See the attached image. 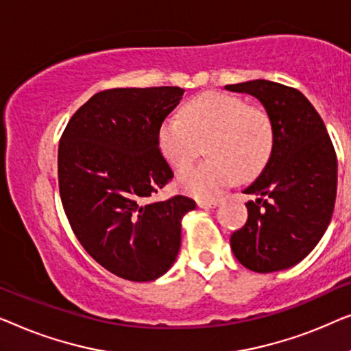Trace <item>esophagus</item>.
I'll return each mask as SVG.
<instances>
[{"instance_id":"34e87169","label":"esophagus","mask_w":351,"mask_h":351,"mask_svg":"<svg viewBox=\"0 0 351 351\" xmlns=\"http://www.w3.org/2000/svg\"><path fill=\"white\" fill-rule=\"evenodd\" d=\"M218 204H219L218 199H199L197 200V205H199L200 208H215Z\"/></svg>"}]
</instances>
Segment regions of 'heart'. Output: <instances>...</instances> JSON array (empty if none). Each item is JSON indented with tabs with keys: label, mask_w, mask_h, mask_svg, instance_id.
<instances>
[{
	"label": "heart",
	"mask_w": 351,
	"mask_h": 351,
	"mask_svg": "<svg viewBox=\"0 0 351 351\" xmlns=\"http://www.w3.org/2000/svg\"><path fill=\"white\" fill-rule=\"evenodd\" d=\"M275 133L267 112L235 95L205 92L159 127L162 154L175 170L189 166L207 145L210 159L182 171L178 184L195 197H213L239 180L258 176L272 156Z\"/></svg>",
	"instance_id": "b5f03b06"
}]
</instances>
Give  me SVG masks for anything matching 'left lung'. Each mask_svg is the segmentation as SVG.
Instances as JSON below:
<instances>
[{"label": "left lung", "mask_w": 351, "mask_h": 351, "mask_svg": "<svg viewBox=\"0 0 351 351\" xmlns=\"http://www.w3.org/2000/svg\"><path fill=\"white\" fill-rule=\"evenodd\" d=\"M250 93L274 125L272 156L245 194L248 219L230 235V248L246 269L259 274L293 267L312 251L332 218L337 156L322 116L298 88L256 81L226 86Z\"/></svg>", "instance_id": "8db88e82"}]
</instances>
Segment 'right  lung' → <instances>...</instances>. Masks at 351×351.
I'll return each instance as SVG.
<instances>
[{"label": "right lung", "instance_id": "1", "mask_svg": "<svg viewBox=\"0 0 351 351\" xmlns=\"http://www.w3.org/2000/svg\"><path fill=\"white\" fill-rule=\"evenodd\" d=\"M180 87L108 88L68 121L58 145V191L84 250L130 281L159 278L175 263L189 197H152L173 178L159 147Z\"/></svg>", "mask_w": 351, "mask_h": 351}]
</instances>
